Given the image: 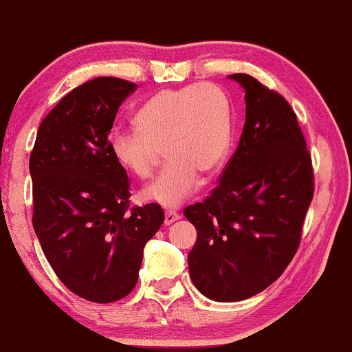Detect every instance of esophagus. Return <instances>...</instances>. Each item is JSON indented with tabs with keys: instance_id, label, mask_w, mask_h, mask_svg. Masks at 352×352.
<instances>
[{
	"instance_id": "esophagus-1",
	"label": "esophagus",
	"mask_w": 352,
	"mask_h": 352,
	"mask_svg": "<svg viewBox=\"0 0 352 352\" xmlns=\"http://www.w3.org/2000/svg\"><path fill=\"white\" fill-rule=\"evenodd\" d=\"M180 219V214L177 211H166V216H164V224L170 226L175 221Z\"/></svg>"
}]
</instances>
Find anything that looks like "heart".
I'll use <instances>...</instances> for the list:
<instances>
[{
  "mask_svg": "<svg viewBox=\"0 0 352 352\" xmlns=\"http://www.w3.org/2000/svg\"><path fill=\"white\" fill-rule=\"evenodd\" d=\"M136 130H115L109 149L126 172L146 179L161 151L167 167L141 190V199L175 208L197 191L199 175L219 172L232 143V109L226 91L201 82L167 89L138 110Z\"/></svg>",
  "mask_w": 352,
  "mask_h": 352,
  "instance_id": "heart-1",
  "label": "heart"
}]
</instances>
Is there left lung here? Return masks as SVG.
Listing matches in <instances>:
<instances>
[{
    "mask_svg": "<svg viewBox=\"0 0 352 352\" xmlns=\"http://www.w3.org/2000/svg\"><path fill=\"white\" fill-rule=\"evenodd\" d=\"M229 79L245 91L237 151L211 195L184 211L198 234L190 278L216 302L248 299L284 273L314 198L312 159L294 110L248 74Z\"/></svg>",
    "mask_w": 352,
    "mask_h": 352,
    "instance_id": "8db88e82",
    "label": "left lung"
}]
</instances>
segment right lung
<instances>
[{"label":"right lung","mask_w":352,"mask_h":352,"mask_svg":"<svg viewBox=\"0 0 352 352\" xmlns=\"http://www.w3.org/2000/svg\"><path fill=\"white\" fill-rule=\"evenodd\" d=\"M138 84L96 78L58 102L30 154L32 224L60 281L109 304L138 283L143 250L164 222L159 204L130 209V180L109 149L118 107Z\"/></svg>","instance_id":"right-lung-1"}]
</instances>
